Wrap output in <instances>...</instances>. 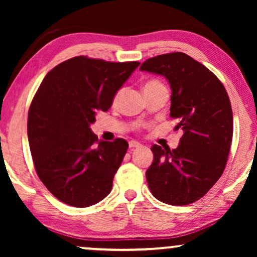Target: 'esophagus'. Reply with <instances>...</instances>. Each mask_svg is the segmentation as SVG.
I'll return each mask as SVG.
<instances>
[{"label": "esophagus", "mask_w": 257, "mask_h": 257, "mask_svg": "<svg viewBox=\"0 0 257 257\" xmlns=\"http://www.w3.org/2000/svg\"><path fill=\"white\" fill-rule=\"evenodd\" d=\"M128 146H130V149H137V147L142 146V144L138 143V142H135V140H132V142H130Z\"/></svg>", "instance_id": "34e87169"}]
</instances>
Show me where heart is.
I'll list each match as a JSON object with an SVG mask.
<instances>
[{
	"instance_id": "1",
	"label": "heart",
	"mask_w": 257,
	"mask_h": 257,
	"mask_svg": "<svg viewBox=\"0 0 257 257\" xmlns=\"http://www.w3.org/2000/svg\"><path fill=\"white\" fill-rule=\"evenodd\" d=\"M158 86H163V84H161L160 82H158V80H149L145 85H144V91L145 90H150V89H154V87H158ZM121 91H118L117 93H115L114 96V101L118 100L119 96H120Z\"/></svg>"
}]
</instances>
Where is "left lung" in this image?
<instances>
[{"mask_svg": "<svg viewBox=\"0 0 257 257\" xmlns=\"http://www.w3.org/2000/svg\"><path fill=\"white\" fill-rule=\"evenodd\" d=\"M142 71L164 76L170 83L171 117L184 135L177 149L152 146L146 171L154 198L173 206L201 199L223 173L233 139V111L222 83L205 65L184 52L145 61Z\"/></svg>", "mask_w": 257, "mask_h": 257, "instance_id": "8db88e82", "label": "left lung"}]
</instances>
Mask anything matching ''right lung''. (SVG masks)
I'll list each match as a JSON object with an SVG mask.
<instances>
[{
	"mask_svg": "<svg viewBox=\"0 0 257 257\" xmlns=\"http://www.w3.org/2000/svg\"><path fill=\"white\" fill-rule=\"evenodd\" d=\"M139 64L78 56L44 77L28 113V139L38 178L59 201L84 208L110 194L128 144L98 140L90 126Z\"/></svg>",
	"mask_w": 257,
	"mask_h": 257,
	"instance_id": "right-lung-1",
	"label": "right lung"
}]
</instances>
